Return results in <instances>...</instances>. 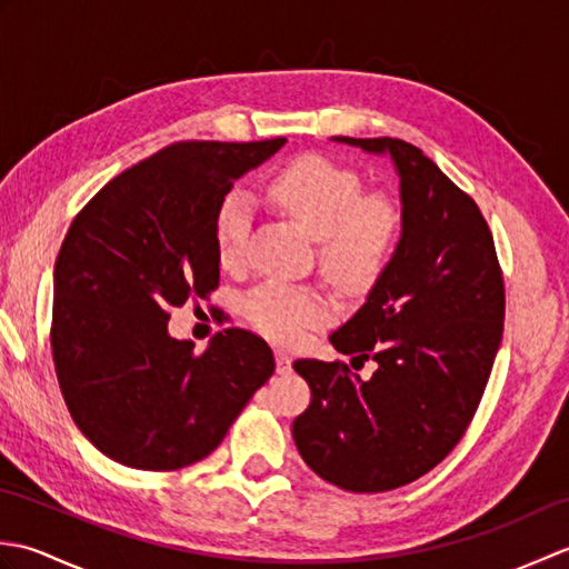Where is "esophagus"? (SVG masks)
Instances as JSON below:
<instances>
[{
	"mask_svg": "<svg viewBox=\"0 0 569 569\" xmlns=\"http://www.w3.org/2000/svg\"><path fill=\"white\" fill-rule=\"evenodd\" d=\"M291 365H293V361L286 352H276V371L278 373H291L293 371Z\"/></svg>",
	"mask_w": 569,
	"mask_h": 569,
	"instance_id": "34e87169",
	"label": "esophagus"
}]
</instances>
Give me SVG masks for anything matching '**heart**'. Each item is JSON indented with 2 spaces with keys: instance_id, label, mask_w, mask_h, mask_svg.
Returning a JSON list of instances; mask_svg holds the SVG:
<instances>
[{
  "instance_id": "b5f03b06",
  "label": "heart",
  "mask_w": 569,
  "mask_h": 569,
  "mask_svg": "<svg viewBox=\"0 0 569 569\" xmlns=\"http://www.w3.org/2000/svg\"><path fill=\"white\" fill-rule=\"evenodd\" d=\"M266 192L316 239L320 269L335 286L361 293L377 283L401 237V210L389 196L361 192V178L352 168L318 153L286 163ZM249 229V198L229 192L214 214V249L224 269H234L244 257ZM244 312L266 337L293 345L332 316V300L320 288L269 281L247 296Z\"/></svg>"
}]
</instances>
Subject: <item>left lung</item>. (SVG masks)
<instances>
[{"instance_id": "1", "label": "left lung", "mask_w": 569, "mask_h": 569, "mask_svg": "<svg viewBox=\"0 0 569 569\" xmlns=\"http://www.w3.org/2000/svg\"><path fill=\"white\" fill-rule=\"evenodd\" d=\"M389 153L401 178V239L337 352L377 361L361 379L342 361L298 359L310 406L293 420L306 465L345 491L410 485L462 440L497 359L506 291L485 214L426 153L401 139L332 137Z\"/></svg>"}]
</instances>
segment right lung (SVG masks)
<instances>
[{
    "instance_id": "1",
    "label": "right lung",
    "mask_w": 569,
    "mask_h": 569,
    "mask_svg": "<svg viewBox=\"0 0 569 569\" xmlns=\"http://www.w3.org/2000/svg\"><path fill=\"white\" fill-rule=\"evenodd\" d=\"M283 143H171L72 220L53 269V365L76 426L114 462L171 471L208 457L273 373L259 335L227 328L196 355L168 320L220 286L217 208Z\"/></svg>"
}]
</instances>
